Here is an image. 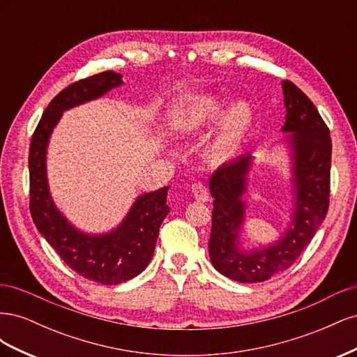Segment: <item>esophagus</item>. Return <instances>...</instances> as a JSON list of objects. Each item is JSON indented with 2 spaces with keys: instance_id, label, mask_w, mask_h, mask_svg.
<instances>
[{
  "instance_id": "34e87169",
  "label": "esophagus",
  "mask_w": 357,
  "mask_h": 357,
  "mask_svg": "<svg viewBox=\"0 0 357 357\" xmlns=\"http://www.w3.org/2000/svg\"><path fill=\"white\" fill-rule=\"evenodd\" d=\"M192 193L198 202H207L210 198L208 190L202 185V183H195V185H192Z\"/></svg>"
}]
</instances>
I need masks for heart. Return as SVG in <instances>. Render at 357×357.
Segmentation results:
<instances>
[{
  "instance_id": "1",
  "label": "heart",
  "mask_w": 357,
  "mask_h": 357,
  "mask_svg": "<svg viewBox=\"0 0 357 357\" xmlns=\"http://www.w3.org/2000/svg\"><path fill=\"white\" fill-rule=\"evenodd\" d=\"M255 122L252 105L228 101L218 95H204L185 110L180 128L186 134L202 135L219 123L207 144V156L213 162H226L240 152Z\"/></svg>"
}]
</instances>
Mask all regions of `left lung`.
Returning <instances> with one entry per match:
<instances>
[{
	"label": "left lung",
	"mask_w": 357,
	"mask_h": 357,
	"mask_svg": "<svg viewBox=\"0 0 357 357\" xmlns=\"http://www.w3.org/2000/svg\"><path fill=\"white\" fill-rule=\"evenodd\" d=\"M283 95L294 207L286 231L273 244L245 250L241 231L245 220L244 199L250 183L253 156L247 153L222 165L210 180L213 222L208 253L220 274L240 283H261L291 266L316 235L329 207L332 142L316 105L299 88L284 80Z\"/></svg>",
	"instance_id": "8db88e82"
}]
</instances>
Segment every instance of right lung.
<instances>
[{"label":"right lung","mask_w":357,"mask_h":357,"mask_svg":"<svg viewBox=\"0 0 357 357\" xmlns=\"http://www.w3.org/2000/svg\"><path fill=\"white\" fill-rule=\"evenodd\" d=\"M122 84V74L114 71H104L70 84L47 105L29 146V210L37 229L73 271L107 286L128 282L152 261L159 228L169 213V188L139 195L114 229L104 234L83 232L53 202L46 156L53 128L63 112L101 98Z\"/></svg>","instance_id":"right-lung-1"}]
</instances>
